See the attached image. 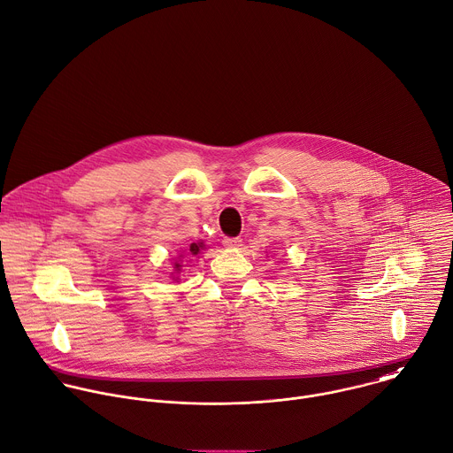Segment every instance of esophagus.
<instances>
[{
	"mask_svg": "<svg viewBox=\"0 0 453 453\" xmlns=\"http://www.w3.org/2000/svg\"><path fill=\"white\" fill-rule=\"evenodd\" d=\"M222 243H224L226 249H238V247H242V238H238V236H226L222 240Z\"/></svg>",
	"mask_w": 453,
	"mask_h": 453,
	"instance_id": "1",
	"label": "esophagus"
}]
</instances>
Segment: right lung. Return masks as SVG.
Returning a JSON list of instances; mask_svg holds the SVG:
<instances>
[{
  "label": "right lung",
  "mask_w": 453,
  "mask_h": 453,
  "mask_svg": "<svg viewBox=\"0 0 453 453\" xmlns=\"http://www.w3.org/2000/svg\"><path fill=\"white\" fill-rule=\"evenodd\" d=\"M201 249H203V243H192V245H190V254H192V256H197ZM180 257H181V256H180ZM174 266H176V268H180L181 265H178V263H176Z\"/></svg>",
  "instance_id": "1"
}]
</instances>
